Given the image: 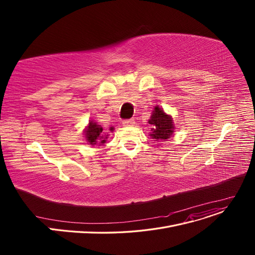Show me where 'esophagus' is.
Instances as JSON below:
<instances>
[{
    "mask_svg": "<svg viewBox=\"0 0 255 255\" xmlns=\"http://www.w3.org/2000/svg\"><path fill=\"white\" fill-rule=\"evenodd\" d=\"M134 124H135V122H134V120H133V119L123 121V126H125V127H131V126H134Z\"/></svg>",
    "mask_w": 255,
    "mask_h": 255,
    "instance_id": "1",
    "label": "esophagus"
}]
</instances>
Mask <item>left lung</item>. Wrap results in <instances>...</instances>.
Listing matches in <instances>:
<instances>
[{
  "instance_id": "left-lung-1",
  "label": "left lung",
  "mask_w": 255,
  "mask_h": 255,
  "mask_svg": "<svg viewBox=\"0 0 255 255\" xmlns=\"http://www.w3.org/2000/svg\"><path fill=\"white\" fill-rule=\"evenodd\" d=\"M149 124L153 125L152 132L150 136L157 140H166L168 139L175 130V125L170 116L166 115L162 109L157 105L154 107L151 119L149 120Z\"/></svg>"
}]
</instances>
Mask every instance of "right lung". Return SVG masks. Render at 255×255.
Masks as SVG:
<instances>
[{"label":"right lung","mask_w":255,"mask_h":255,"mask_svg":"<svg viewBox=\"0 0 255 255\" xmlns=\"http://www.w3.org/2000/svg\"><path fill=\"white\" fill-rule=\"evenodd\" d=\"M102 127L100 125H98L97 123L93 122V121H90V123L88 125V127L85 130V137L86 140L88 141L89 144L92 145H96L98 143H104L109 135H104L102 134Z\"/></svg>","instance_id":"right-lung-1"}]
</instances>
